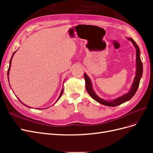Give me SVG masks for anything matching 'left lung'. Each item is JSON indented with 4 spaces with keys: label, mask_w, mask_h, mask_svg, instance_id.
I'll return each instance as SVG.
<instances>
[{
    "label": "left lung",
    "mask_w": 153,
    "mask_h": 153,
    "mask_svg": "<svg viewBox=\"0 0 153 153\" xmlns=\"http://www.w3.org/2000/svg\"><path fill=\"white\" fill-rule=\"evenodd\" d=\"M129 41H131L133 43V45L135 46V47L136 48V56H137V72H136V76L134 78V81L132 84L131 90L129 91L128 93L124 94L121 97H119V98L112 100V101H105L103 99L100 98V97H98L96 94L95 92H94L93 89H92V85H91V82L89 79V78L88 77V76L86 75L85 73H84V78L85 80V87H86V90L87 91L89 94L93 98L95 101H98V103L106 105V106H115L121 105L126 101H128L130 100L132 97L135 95L136 93V92L138 89V86H139L140 84V78L142 75V72H143V65H142V62L141 61V59L140 57V49L138 46L135 43V41H134L132 38H129L128 39Z\"/></svg>",
    "instance_id": "1"
}]
</instances>
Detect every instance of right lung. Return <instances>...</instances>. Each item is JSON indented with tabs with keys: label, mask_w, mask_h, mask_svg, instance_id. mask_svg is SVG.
<instances>
[{
	"label": "right lung",
	"mask_w": 153,
	"mask_h": 153,
	"mask_svg": "<svg viewBox=\"0 0 153 153\" xmlns=\"http://www.w3.org/2000/svg\"><path fill=\"white\" fill-rule=\"evenodd\" d=\"M16 52H14L13 53V55H12V57H11V60H10V66H9V68H8V71H7V76L9 75V73H10V67H11V60H12V58H13V55H14V54H15V53ZM8 80H9V77H8ZM62 92H63V89H62V91H61V94H60V96H59V98H58V100H57V101L59 100V99H60V98H61V96H62ZM18 100H19V99H18ZM19 101H20V102L22 103H23L22 102V101L19 100ZM23 105H25V106H27V107H29V106H27L26 105H25L24 103H23ZM37 109H39V108H37Z\"/></svg>",
	"instance_id": "add662e5"
}]
</instances>
